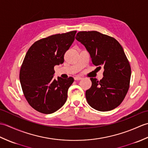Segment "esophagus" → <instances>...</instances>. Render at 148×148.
Segmentation results:
<instances>
[{"instance_id":"1","label":"esophagus","mask_w":148,"mask_h":148,"mask_svg":"<svg viewBox=\"0 0 148 148\" xmlns=\"http://www.w3.org/2000/svg\"><path fill=\"white\" fill-rule=\"evenodd\" d=\"M74 79L76 80V81H79V80L82 79V77H79V76H76V77H74Z\"/></svg>"}]
</instances>
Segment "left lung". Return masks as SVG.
<instances>
[{
  "label": "left lung",
  "instance_id": "left-lung-1",
  "mask_svg": "<svg viewBox=\"0 0 148 148\" xmlns=\"http://www.w3.org/2000/svg\"><path fill=\"white\" fill-rule=\"evenodd\" d=\"M76 39L83 45L93 65L104 69L100 81L90 78L92 86L86 99L92 108L109 111L120 104L128 92L131 77L130 65L118 40L97 31H82Z\"/></svg>",
  "mask_w": 148,
  "mask_h": 148
}]
</instances>
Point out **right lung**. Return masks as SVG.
<instances>
[{"instance_id":"right-lung-1","label":"right lung","mask_w":148,"mask_h":148,"mask_svg":"<svg viewBox=\"0 0 148 148\" xmlns=\"http://www.w3.org/2000/svg\"><path fill=\"white\" fill-rule=\"evenodd\" d=\"M76 31L52 35L34 42L28 50L20 71L22 90L31 107L44 114H51L64 105L70 77L53 79L54 67L64 62V55L75 39Z\"/></svg>"}]
</instances>
